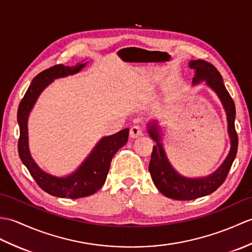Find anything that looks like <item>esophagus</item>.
Segmentation results:
<instances>
[{
    "label": "esophagus",
    "instance_id": "obj_1",
    "mask_svg": "<svg viewBox=\"0 0 252 252\" xmlns=\"http://www.w3.org/2000/svg\"><path fill=\"white\" fill-rule=\"evenodd\" d=\"M143 133V128L140 127V126H133L130 130V136L132 138H136L138 136H142Z\"/></svg>",
    "mask_w": 252,
    "mask_h": 252
}]
</instances>
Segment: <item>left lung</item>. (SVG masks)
<instances>
[{"instance_id":"obj_1","label":"left lung","mask_w":252,"mask_h":252,"mask_svg":"<svg viewBox=\"0 0 252 252\" xmlns=\"http://www.w3.org/2000/svg\"><path fill=\"white\" fill-rule=\"evenodd\" d=\"M190 68L194 69L195 76L193 77V85L205 81V84L213 89L218 95L223 105L226 113L227 120V133L231 139V149L226 159L221 166L202 178H188L180 175L169 163L166 154L161 143L160 130L155 122L148 125V133L150 137L157 143L154 146L151 160L149 163V172L153 178L154 184L162 194L178 201H189L197 197H202L210 194L217 190L223 184L227 174L230 172L232 163L237 154L238 137L235 130V105L227 92L223 84L222 76L212 63L204 60H192L189 62Z\"/></svg>"}]
</instances>
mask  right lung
Returning a JSON list of instances; mask_svg holds the SVG:
<instances>
[{"label": "right lung", "instance_id": "1", "mask_svg": "<svg viewBox=\"0 0 252 252\" xmlns=\"http://www.w3.org/2000/svg\"><path fill=\"white\" fill-rule=\"evenodd\" d=\"M87 63H78L75 66H64L63 64H58L39 73L28 88L19 104L17 114L20 128L18 140L20 160L40 188L58 197L79 198L95 193L106 180L113 157L122 146L126 145L128 137V128L121 130L110 136L103 137L87 159L81 163V165L66 177H57L46 173L31 157L28 142V118L35 102L45 88L55 79L80 72Z\"/></svg>", "mask_w": 252, "mask_h": 252}]
</instances>
